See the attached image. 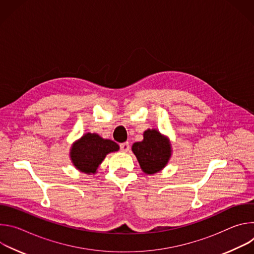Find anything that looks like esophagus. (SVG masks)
Listing matches in <instances>:
<instances>
[{
    "mask_svg": "<svg viewBox=\"0 0 254 254\" xmlns=\"http://www.w3.org/2000/svg\"><path fill=\"white\" fill-rule=\"evenodd\" d=\"M120 147H121V150L123 152H127L129 150V143L128 142H123V143H121Z\"/></svg>",
    "mask_w": 254,
    "mask_h": 254,
    "instance_id": "1",
    "label": "esophagus"
}]
</instances>
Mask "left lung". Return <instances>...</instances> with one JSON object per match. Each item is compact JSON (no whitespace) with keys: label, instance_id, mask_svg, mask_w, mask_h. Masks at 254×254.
<instances>
[{"label":"left lung","instance_id":"1","mask_svg":"<svg viewBox=\"0 0 254 254\" xmlns=\"http://www.w3.org/2000/svg\"><path fill=\"white\" fill-rule=\"evenodd\" d=\"M131 151L135 155L142 172L148 175L162 171L172 155L169 139L157 129L144 131L143 139L134 142Z\"/></svg>","mask_w":254,"mask_h":254}]
</instances>
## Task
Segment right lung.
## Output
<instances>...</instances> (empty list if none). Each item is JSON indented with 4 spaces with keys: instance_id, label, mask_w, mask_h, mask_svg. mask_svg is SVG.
Here are the masks:
<instances>
[{
    "instance_id": "right-lung-1",
    "label": "right lung",
    "mask_w": 254,
    "mask_h": 254,
    "mask_svg": "<svg viewBox=\"0 0 254 254\" xmlns=\"http://www.w3.org/2000/svg\"><path fill=\"white\" fill-rule=\"evenodd\" d=\"M120 147L112 139H105L97 133L87 132L72 144L70 159L77 170L85 174H95L105 156L119 151Z\"/></svg>"
}]
</instances>
